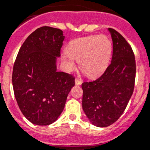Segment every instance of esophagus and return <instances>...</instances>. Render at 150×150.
Returning a JSON list of instances; mask_svg holds the SVG:
<instances>
[{
	"mask_svg": "<svg viewBox=\"0 0 150 150\" xmlns=\"http://www.w3.org/2000/svg\"><path fill=\"white\" fill-rule=\"evenodd\" d=\"M82 81L80 79H78V78H75V84L76 85H80L81 84Z\"/></svg>",
	"mask_w": 150,
	"mask_h": 150,
	"instance_id": "obj_1",
	"label": "esophagus"
}]
</instances>
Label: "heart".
Instances as JSON below:
<instances>
[{
  "mask_svg": "<svg viewBox=\"0 0 150 150\" xmlns=\"http://www.w3.org/2000/svg\"><path fill=\"white\" fill-rule=\"evenodd\" d=\"M112 42L104 35L88 36L70 41L61 59L69 69L75 67V60H79V67L88 77H96L106 69L112 54Z\"/></svg>",
  "mask_w": 150,
  "mask_h": 150,
  "instance_id": "1",
  "label": "heart"
}]
</instances>
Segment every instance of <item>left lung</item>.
<instances>
[{
	"label": "left lung",
	"mask_w": 150,
	"mask_h": 150,
	"mask_svg": "<svg viewBox=\"0 0 150 150\" xmlns=\"http://www.w3.org/2000/svg\"><path fill=\"white\" fill-rule=\"evenodd\" d=\"M113 41L111 63L96 80L83 81L82 108L90 122L107 127L118 120L134 88L136 63L132 47L123 36L108 28Z\"/></svg>",
	"instance_id": "left-lung-1"
}]
</instances>
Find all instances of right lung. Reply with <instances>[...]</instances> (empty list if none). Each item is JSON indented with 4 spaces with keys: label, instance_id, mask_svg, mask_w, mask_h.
<instances>
[{
    "label": "right lung",
    "instance_id": "1",
    "mask_svg": "<svg viewBox=\"0 0 150 150\" xmlns=\"http://www.w3.org/2000/svg\"><path fill=\"white\" fill-rule=\"evenodd\" d=\"M64 39L61 30L41 27L25 40L16 57L12 77L15 97L23 115L35 125L56 121L75 85L73 75L57 71Z\"/></svg>",
    "mask_w": 150,
    "mask_h": 150
}]
</instances>
